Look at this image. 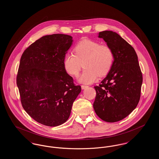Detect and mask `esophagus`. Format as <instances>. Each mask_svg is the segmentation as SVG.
Segmentation results:
<instances>
[{
    "label": "esophagus",
    "instance_id": "esophagus-1",
    "mask_svg": "<svg viewBox=\"0 0 159 159\" xmlns=\"http://www.w3.org/2000/svg\"><path fill=\"white\" fill-rule=\"evenodd\" d=\"M81 88H82V89H85L86 88H88V86H84V85H82V86H81Z\"/></svg>",
    "mask_w": 159,
    "mask_h": 159
}]
</instances>
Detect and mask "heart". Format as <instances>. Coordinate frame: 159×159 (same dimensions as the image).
Listing matches in <instances>:
<instances>
[{"mask_svg": "<svg viewBox=\"0 0 159 159\" xmlns=\"http://www.w3.org/2000/svg\"><path fill=\"white\" fill-rule=\"evenodd\" d=\"M114 53L111 48L91 40H83L74 48V53H67L63 61L64 68L68 75H78L81 68H85L77 81L91 84L98 78L107 75L113 66ZM83 66H82V64Z\"/></svg>", "mask_w": 159, "mask_h": 159, "instance_id": "1", "label": "heart"}]
</instances>
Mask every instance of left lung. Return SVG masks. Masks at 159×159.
I'll return each instance as SVG.
<instances>
[{
  "label": "left lung",
  "mask_w": 159,
  "mask_h": 159,
  "mask_svg": "<svg viewBox=\"0 0 159 159\" xmlns=\"http://www.w3.org/2000/svg\"><path fill=\"white\" fill-rule=\"evenodd\" d=\"M113 50L114 61L111 70L98 86L93 108L97 116L107 122L120 121L131 113L138 105L143 75L134 48L117 33L99 32Z\"/></svg>",
  "instance_id": "8db88e82"
}]
</instances>
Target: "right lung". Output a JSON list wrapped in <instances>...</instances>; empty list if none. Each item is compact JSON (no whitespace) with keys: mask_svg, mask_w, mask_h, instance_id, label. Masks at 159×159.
<instances>
[{"mask_svg":"<svg viewBox=\"0 0 159 159\" xmlns=\"http://www.w3.org/2000/svg\"><path fill=\"white\" fill-rule=\"evenodd\" d=\"M73 42L67 34L46 35L21 56L16 77L21 104L31 117L43 125L57 126L67 121L81 92L63 65Z\"/></svg>","mask_w":159,"mask_h":159,"instance_id":"obj_1","label":"right lung"}]
</instances>
